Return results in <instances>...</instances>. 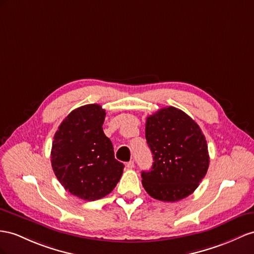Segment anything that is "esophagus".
<instances>
[{
	"label": "esophagus",
	"instance_id": "obj_1",
	"mask_svg": "<svg viewBox=\"0 0 254 254\" xmlns=\"http://www.w3.org/2000/svg\"><path fill=\"white\" fill-rule=\"evenodd\" d=\"M127 167L128 168V170H132V168L134 167V161H129L127 163Z\"/></svg>",
	"mask_w": 254,
	"mask_h": 254
}]
</instances>
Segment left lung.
Returning a JSON list of instances; mask_svg holds the SVG:
<instances>
[{"mask_svg":"<svg viewBox=\"0 0 254 254\" xmlns=\"http://www.w3.org/2000/svg\"><path fill=\"white\" fill-rule=\"evenodd\" d=\"M146 139L153 155L141 184L151 197L177 201L192 194L209 166L205 136L191 117L176 107H164L147 117Z\"/></svg>","mask_w":254,"mask_h":254,"instance_id":"obj_1","label":"left lung"}]
</instances>
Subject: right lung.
Returning <instances> with one entry per match:
<instances>
[{
  "label": "right lung",
  "mask_w": 254,
  "mask_h": 254,
  "mask_svg": "<svg viewBox=\"0 0 254 254\" xmlns=\"http://www.w3.org/2000/svg\"><path fill=\"white\" fill-rule=\"evenodd\" d=\"M106 113L99 104L74 109L60 125L51 148V166L70 194L84 200L112 192L123 173L112 141L104 134Z\"/></svg>",
  "instance_id": "add662e5"
}]
</instances>
